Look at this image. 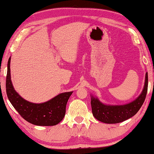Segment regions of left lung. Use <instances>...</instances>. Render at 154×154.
Segmentation results:
<instances>
[{
	"label": "left lung",
	"instance_id": "left-lung-1",
	"mask_svg": "<svg viewBox=\"0 0 154 154\" xmlns=\"http://www.w3.org/2000/svg\"><path fill=\"white\" fill-rule=\"evenodd\" d=\"M148 89V73H146L144 89L139 97L130 103L122 106H108L92 97L91 106L96 119L106 124H117L132 117L139 111L145 100Z\"/></svg>",
	"mask_w": 154,
	"mask_h": 154
}]
</instances>
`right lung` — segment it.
<instances>
[{"mask_svg": "<svg viewBox=\"0 0 154 154\" xmlns=\"http://www.w3.org/2000/svg\"><path fill=\"white\" fill-rule=\"evenodd\" d=\"M10 60L8 63L6 93L9 101L19 115L26 121L37 126H55L64 117L68 99L73 92L60 94L50 101L33 103L20 97L13 88L10 77Z\"/></svg>", "mask_w": 154, "mask_h": 154, "instance_id": "obj_1", "label": "right lung"}]
</instances>
